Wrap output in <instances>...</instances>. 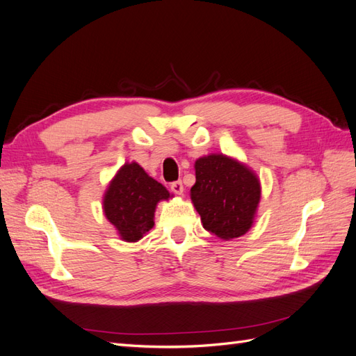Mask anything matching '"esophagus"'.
I'll return each instance as SVG.
<instances>
[{
    "mask_svg": "<svg viewBox=\"0 0 356 356\" xmlns=\"http://www.w3.org/2000/svg\"><path fill=\"white\" fill-rule=\"evenodd\" d=\"M170 190L174 191L175 195L181 196L182 193H184V186H182L181 181H175V182H172V184H170Z\"/></svg>",
    "mask_w": 356,
    "mask_h": 356,
    "instance_id": "1",
    "label": "esophagus"
}]
</instances>
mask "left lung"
I'll return each instance as SVG.
<instances>
[{"mask_svg":"<svg viewBox=\"0 0 356 356\" xmlns=\"http://www.w3.org/2000/svg\"><path fill=\"white\" fill-rule=\"evenodd\" d=\"M195 169L190 196L203 227L224 241L245 234L252 227L261 197L254 170L224 154L200 157Z\"/></svg>","mask_w":356,"mask_h":356,"instance_id":"left-lung-1","label":"left lung"}]
</instances>
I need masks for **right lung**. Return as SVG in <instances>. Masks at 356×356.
Wrapping results in <instances>:
<instances>
[{
    "label": "right lung",
    "mask_w": 356,
    "mask_h": 356,
    "mask_svg": "<svg viewBox=\"0 0 356 356\" xmlns=\"http://www.w3.org/2000/svg\"><path fill=\"white\" fill-rule=\"evenodd\" d=\"M169 191L136 161L124 163L104 195V213L124 242H138L153 229L154 212Z\"/></svg>",
    "instance_id": "obj_1"
}]
</instances>
